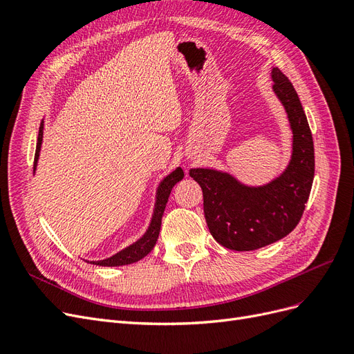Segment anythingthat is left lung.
<instances>
[{
    "label": "left lung",
    "instance_id": "8db88e82",
    "mask_svg": "<svg viewBox=\"0 0 354 354\" xmlns=\"http://www.w3.org/2000/svg\"><path fill=\"white\" fill-rule=\"evenodd\" d=\"M272 81L292 130V155L283 173L267 185L246 186L223 171H189L202 189L212 238L233 251L259 250L291 233L301 220L313 185V137L301 102L277 68L272 69Z\"/></svg>",
    "mask_w": 354,
    "mask_h": 354
}]
</instances>
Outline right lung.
Returning a JSON list of instances; mask_svg holds the SVG:
<instances>
[{"mask_svg": "<svg viewBox=\"0 0 354 354\" xmlns=\"http://www.w3.org/2000/svg\"><path fill=\"white\" fill-rule=\"evenodd\" d=\"M42 134H44V121L39 125V133H38V140H37V149H35V159H34V173L37 169L38 164V158H39V151H41V143H42ZM185 173L181 168H176L173 173L168 174L158 187L156 192V203H155V209H153V216L151 226L146 230L143 236L134 242L133 245L127 246L122 251L116 252L115 255L109 257V259L99 260V261H90L91 264L95 266H106V267H116V266H125V264H133L138 260H142L143 257H146L149 252L153 250V246L158 241L159 236V230H160V221H162L164 211L167 207V202L169 198L171 190L178 183L180 180H183Z\"/></svg>", "mask_w": 354, "mask_h": 354, "instance_id": "add662e5", "label": "right lung"}]
</instances>
